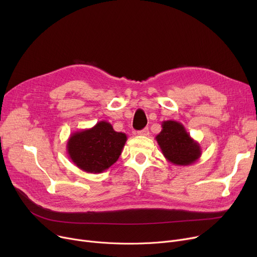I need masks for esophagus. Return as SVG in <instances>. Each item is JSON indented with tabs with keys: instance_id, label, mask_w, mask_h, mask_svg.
Here are the masks:
<instances>
[{
	"instance_id": "obj_1",
	"label": "esophagus",
	"mask_w": 257,
	"mask_h": 257,
	"mask_svg": "<svg viewBox=\"0 0 257 257\" xmlns=\"http://www.w3.org/2000/svg\"><path fill=\"white\" fill-rule=\"evenodd\" d=\"M149 128H145L143 130H140L138 131V136H141V137H148L149 136Z\"/></svg>"
}]
</instances>
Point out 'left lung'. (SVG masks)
Instances as JSON below:
<instances>
[{
    "instance_id": "8db88e82",
    "label": "left lung",
    "mask_w": 257,
    "mask_h": 257,
    "mask_svg": "<svg viewBox=\"0 0 257 257\" xmlns=\"http://www.w3.org/2000/svg\"><path fill=\"white\" fill-rule=\"evenodd\" d=\"M156 136L157 144L169 163L176 166H191L201 157L198 142L191 138L184 126L176 120H164Z\"/></svg>"
}]
</instances>
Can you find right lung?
Here are the masks:
<instances>
[{"mask_svg": "<svg viewBox=\"0 0 257 257\" xmlns=\"http://www.w3.org/2000/svg\"><path fill=\"white\" fill-rule=\"evenodd\" d=\"M126 141L125 133L114 131L110 123L101 120L89 129L72 133L66 143V151L80 170L98 174L116 163Z\"/></svg>", "mask_w": 257, "mask_h": 257, "instance_id": "1", "label": "right lung"}]
</instances>
